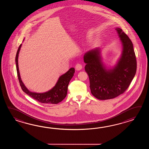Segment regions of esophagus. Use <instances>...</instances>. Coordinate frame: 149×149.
Returning <instances> with one entry per match:
<instances>
[{
  "label": "esophagus",
  "mask_w": 149,
  "mask_h": 149,
  "mask_svg": "<svg viewBox=\"0 0 149 149\" xmlns=\"http://www.w3.org/2000/svg\"><path fill=\"white\" fill-rule=\"evenodd\" d=\"M75 69L77 71H79V70H81L82 69V65L80 64H77L75 66Z\"/></svg>",
  "instance_id": "34e87169"
}]
</instances>
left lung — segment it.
Listing matches in <instances>:
<instances>
[{"mask_svg": "<svg viewBox=\"0 0 149 149\" xmlns=\"http://www.w3.org/2000/svg\"><path fill=\"white\" fill-rule=\"evenodd\" d=\"M115 30L122 50L114 66L108 67L104 63L100 48L88 51L84 55L91 93L101 100L112 99L123 94L136 74L137 64L133 43L122 29L116 28Z\"/></svg>", "mask_w": 149, "mask_h": 149, "instance_id": "1", "label": "left lung"}]
</instances>
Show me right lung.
<instances>
[{
  "label": "right lung",
  "mask_w": 149,
  "mask_h": 149,
  "mask_svg": "<svg viewBox=\"0 0 149 149\" xmlns=\"http://www.w3.org/2000/svg\"><path fill=\"white\" fill-rule=\"evenodd\" d=\"M21 46L22 44L20 45L18 50L17 51L15 57V63L19 84L23 91L25 94L31 97L32 98H34L36 100L42 103L57 104L63 100V99H64L67 95L68 85L75 72L74 68H70L66 73L60 76L54 87L47 92L44 93L31 92L26 87L25 85L23 82L19 73L18 58Z\"/></svg>",
  "instance_id": "obj_1"
}]
</instances>
